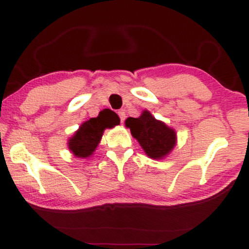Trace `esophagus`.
<instances>
[{
  "label": "esophagus",
  "mask_w": 249,
  "mask_h": 249,
  "mask_svg": "<svg viewBox=\"0 0 249 249\" xmlns=\"http://www.w3.org/2000/svg\"><path fill=\"white\" fill-rule=\"evenodd\" d=\"M118 114H119V117H120L121 122H124V119H125V112H124V110H120V111L118 112Z\"/></svg>",
  "instance_id": "esophagus-1"
}]
</instances>
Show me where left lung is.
I'll return each mask as SVG.
<instances>
[{
  "instance_id": "obj_1",
  "label": "left lung",
  "mask_w": 249,
  "mask_h": 249,
  "mask_svg": "<svg viewBox=\"0 0 249 249\" xmlns=\"http://www.w3.org/2000/svg\"><path fill=\"white\" fill-rule=\"evenodd\" d=\"M125 127L130 129L132 137L139 142L145 154L153 160H163L177 145V132L164 122L144 110L138 118H128Z\"/></svg>"
}]
</instances>
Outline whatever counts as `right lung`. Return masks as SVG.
<instances>
[{
	"label": "right lung",
	"mask_w": 249,
	"mask_h": 249,
	"mask_svg": "<svg viewBox=\"0 0 249 249\" xmlns=\"http://www.w3.org/2000/svg\"><path fill=\"white\" fill-rule=\"evenodd\" d=\"M120 124V119L111 111L104 108L96 118L84 121L68 139V148L78 159H88L96 151L105 129H111Z\"/></svg>",
	"instance_id": "obj_1"
}]
</instances>
